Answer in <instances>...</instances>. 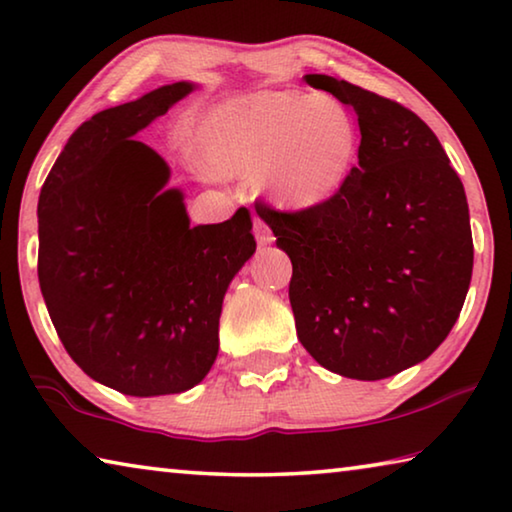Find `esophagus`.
Returning <instances> with one entry per match:
<instances>
[{"label":"esophagus","mask_w":512,"mask_h":512,"mask_svg":"<svg viewBox=\"0 0 512 512\" xmlns=\"http://www.w3.org/2000/svg\"><path fill=\"white\" fill-rule=\"evenodd\" d=\"M255 239H257L259 246H269V243L273 241L271 227L266 225L262 218H255Z\"/></svg>","instance_id":"34e87169"}]
</instances>
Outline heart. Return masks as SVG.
I'll use <instances>...</instances> for the list:
<instances>
[{"instance_id":"b5f03b06","label":"heart","mask_w":512,"mask_h":512,"mask_svg":"<svg viewBox=\"0 0 512 512\" xmlns=\"http://www.w3.org/2000/svg\"><path fill=\"white\" fill-rule=\"evenodd\" d=\"M202 159L216 175H255L266 198L312 209L346 184L360 132L344 102L326 93L264 91L227 102L202 125Z\"/></svg>"}]
</instances>
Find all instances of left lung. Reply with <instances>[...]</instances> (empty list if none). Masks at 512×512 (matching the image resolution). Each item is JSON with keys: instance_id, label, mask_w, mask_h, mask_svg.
<instances>
[{"instance_id": "1", "label": "left lung", "mask_w": 512, "mask_h": 512, "mask_svg": "<svg viewBox=\"0 0 512 512\" xmlns=\"http://www.w3.org/2000/svg\"><path fill=\"white\" fill-rule=\"evenodd\" d=\"M305 81L358 113V166L319 207L255 212L294 266L305 351L344 378H389L426 360L460 316L474 266L465 186L417 113L344 79Z\"/></svg>"}]
</instances>
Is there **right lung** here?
I'll return each mask as SVG.
<instances>
[{"mask_svg":"<svg viewBox=\"0 0 512 512\" xmlns=\"http://www.w3.org/2000/svg\"><path fill=\"white\" fill-rule=\"evenodd\" d=\"M196 88L175 81L95 113L40 191L47 312L81 371L127 396L180 394L207 376L225 291L257 248L246 207L191 227L164 157L134 141Z\"/></svg>","mask_w":512,"mask_h":512,"instance_id":"right-lung-1","label":"right lung"}]
</instances>
